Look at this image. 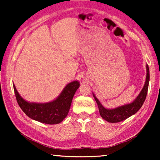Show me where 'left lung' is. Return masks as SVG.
<instances>
[{
	"mask_svg": "<svg viewBox=\"0 0 160 160\" xmlns=\"http://www.w3.org/2000/svg\"><path fill=\"white\" fill-rule=\"evenodd\" d=\"M146 68H147V77H146L145 85L143 87L142 90L140 92L139 95L138 96L135 101L131 103V104L119 107L113 109H107L104 107H103L102 105L99 102V100L93 94V97L96 100L97 105H98L100 115L104 120H106L109 123L120 122V121L125 120L130 116L135 114L141 108L146 99V96H147L149 80H150V71H149V67L148 65L146 66Z\"/></svg>",
	"mask_w": 160,
	"mask_h": 160,
	"instance_id": "obj_1",
	"label": "left lung"
}]
</instances>
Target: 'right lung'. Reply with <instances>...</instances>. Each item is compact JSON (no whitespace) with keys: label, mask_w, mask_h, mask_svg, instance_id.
I'll return each mask as SVG.
<instances>
[{"label":"right lung","mask_w":160,"mask_h":160,"mask_svg":"<svg viewBox=\"0 0 160 160\" xmlns=\"http://www.w3.org/2000/svg\"><path fill=\"white\" fill-rule=\"evenodd\" d=\"M79 86L78 81L69 83L57 99L47 104L26 102L20 96L15 85L13 88L19 106L27 116L39 122L52 125L61 123L66 117L72 98Z\"/></svg>","instance_id":"right-lung-1"}]
</instances>
